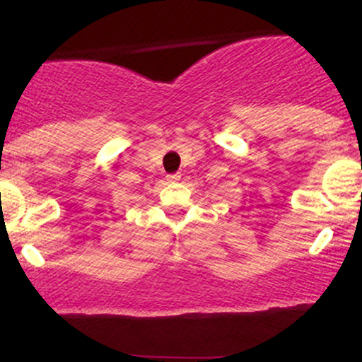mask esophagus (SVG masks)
<instances>
[{
  "label": "esophagus",
  "mask_w": 362,
  "mask_h": 362,
  "mask_svg": "<svg viewBox=\"0 0 362 362\" xmlns=\"http://www.w3.org/2000/svg\"><path fill=\"white\" fill-rule=\"evenodd\" d=\"M180 180H181V174L180 173L169 174V176H167V181H169V182H177Z\"/></svg>",
  "instance_id": "esophagus-1"
}]
</instances>
